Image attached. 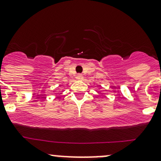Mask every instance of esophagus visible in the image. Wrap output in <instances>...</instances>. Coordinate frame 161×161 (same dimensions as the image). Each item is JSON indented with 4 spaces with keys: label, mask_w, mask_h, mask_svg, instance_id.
I'll return each mask as SVG.
<instances>
[{
    "label": "esophagus",
    "mask_w": 161,
    "mask_h": 161,
    "mask_svg": "<svg viewBox=\"0 0 161 161\" xmlns=\"http://www.w3.org/2000/svg\"><path fill=\"white\" fill-rule=\"evenodd\" d=\"M76 78H77V79H79V80H82V79H83V75H82V74H78L77 76H76Z\"/></svg>",
    "instance_id": "1"
}]
</instances>
